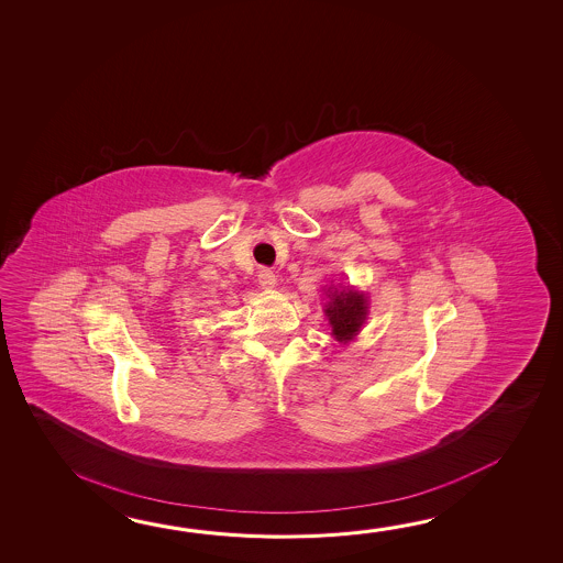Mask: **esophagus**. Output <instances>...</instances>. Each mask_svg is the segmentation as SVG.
<instances>
[{"label": "esophagus", "instance_id": "1", "mask_svg": "<svg viewBox=\"0 0 563 563\" xmlns=\"http://www.w3.org/2000/svg\"><path fill=\"white\" fill-rule=\"evenodd\" d=\"M257 280L258 285L263 286V288H275V285H277V277H275V273L271 268H261Z\"/></svg>", "mask_w": 563, "mask_h": 563}]
</instances>
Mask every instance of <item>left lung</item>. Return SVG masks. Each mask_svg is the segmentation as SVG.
<instances>
[{"mask_svg":"<svg viewBox=\"0 0 563 563\" xmlns=\"http://www.w3.org/2000/svg\"><path fill=\"white\" fill-rule=\"evenodd\" d=\"M325 298L328 302L324 305V314L328 324L332 325V335L342 344L352 342L365 324L369 312L367 296L352 286H330L325 290Z\"/></svg>","mask_w":563,"mask_h":563,"instance_id":"8db88e82","label":"left lung"}]
</instances>
